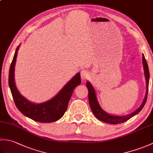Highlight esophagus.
<instances>
[{
	"instance_id": "obj_1",
	"label": "esophagus",
	"mask_w": 153,
	"mask_h": 153,
	"mask_svg": "<svg viewBox=\"0 0 153 153\" xmlns=\"http://www.w3.org/2000/svg\"><path fill=\"white\" fill-rule=\"evenodd\" d=\"M89 74L87 70H82L81 71V77L83 80H86L89 77Z\"/></svg>"
}]
</instances>
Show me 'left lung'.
<instances>
[{"instance_id":"left-lung-1","label":"left lung","mask_w":153,"mask_h":153,"mask_svg":"<svg viewBox=\"0 0 153 153\" xmlns=\"http://www.w3.org/2000/svg\"><path fill=\"white\" fill-rule=\"evenodd\" d=\"M143 69L145 72V76L146 79V85H147V90H146V94L145 96V99L143 101L141 105L139 107V108L131 114L126 116H114L110 115L109 114L106 113V112L104 111L100 107V105L99 104L98 100H97V95L95 90L94 89V87L91 85L89 81H87L86 83V86L88 89V98H89V102L91 109L94 115L97 118L100 120V121L111 123V124H118V123H121L123 122H126L127 120H128L132 118L133 116L137 114L139 112L141 111L142 108H143L146 101H147V95H148V90H149V77H150V75H149V67L147 61L145 60V58L144 54H143Z\"/></svg>"}]
</instances>
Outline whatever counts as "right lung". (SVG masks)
Wrapping results in <instances>:
<instances>
[{
    "mask_svg": "<svg viewBox=\"0 0 153 153\" xmlns=\"http://www.w3.org/2000/svg\"><path fill=\"white\" fill-rule=\"evenodd\" d=\"M19 47V45L15 51L10 68L8 77L9 87L16 107L23 114L36 122L50 123L60 119L66 111L74 89L82 82L80 74L75 75L53 99L39 104L31 102L21 95L16 86L14 68Z\"/></svg>",
    "mask_w": 153,
    "mask_h": 153,
    "instance_id": "add662e5",
    "label": "right lung"
}]
</instances>
